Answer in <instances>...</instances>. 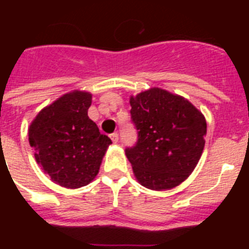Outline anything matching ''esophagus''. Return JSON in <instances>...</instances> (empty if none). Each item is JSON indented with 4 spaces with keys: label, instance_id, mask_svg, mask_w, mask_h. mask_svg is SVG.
Instances as JSON below:
<instances>
[{
    "label": "esophagus",
    "instance_id": "obj_1",
    "mask_svg": "<svg viewBox=\"0 0 249 249\" xmlns=\"http://www.w3.org/2000/svg\"><path fill=\"white\" fill-rule=\"evenodd\" d=\"M111 140H112V142H113V143H117L118 140H120L117 132H114V133H112V135H111Z\"/></svg>",
    "mask_w": 249,
    "mask_h": 249
}]
</instances>
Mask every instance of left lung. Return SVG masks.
<instances>
[{
    "mask_svg": "<svg viewBox=\"0 0 249 249\" xmlns=\"http://www.w3.org/2000/svg\"><path fill=\"white\" fill-rule=\"evenodd\" d=\"M137 142L126 156L136 178L153 191L171 190L192 173L204 147L207 123L186 98L160 89L131 97Z\"/></svg>",
    "mask_w": 249,
    "mask_h": 249,
    "instance_id": "left-lung-1",
    "label": "left lung"
}]
</instances>
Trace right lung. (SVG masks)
I'll use <instances>...</instances> for the list:
<instances>
[{
    "label": "right lung",
    "mask_w": 249,
    "mask_h": 249,
    "mask_svg": "<svg viewBox=\"0 0 249 249\" xmlns=\"http://www.w3.org/2000/svg\"><path fill=\"white\" fill-rule=\"evenodd\" d=\"M92 96L74 91L43 108L28 129L35 158L52 181L67 188L89 184L112 143L89 120Z\"/></svg>",
    "instance_id": "1"
}]
</instances>
